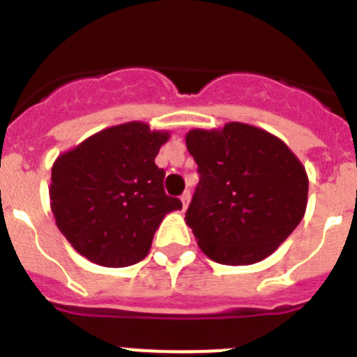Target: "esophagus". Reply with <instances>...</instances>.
Here are the masks:
<instances>
[{"mask_svg":"<svg viewBox=\"0 0 357 357\" xmlns=\"http://www.w3.org/2000/svg\"><path fill=\"white\" fill-rule=\"evenodd\" d=\"M181 200H182V206H184V209H188V204H189V200H191V193H189V191H184V195L181 197Z\"/></svg>","mask_w":357,"mask_h":357,"instance_id":"esophagus-1","label":"esophagus"}]
</instances>
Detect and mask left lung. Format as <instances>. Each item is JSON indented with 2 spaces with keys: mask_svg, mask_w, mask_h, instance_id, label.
<instances>
[{
  "mask_svg": "<svg viewBox=\"0 0 357 357\" xmlns=\"http://www.w3.org/2000/svg\"><path fill=\"white\" fill-rule=\"evenodd\" d=\"M185 146L200 173L185 223L202 252L230 266L273 254L307 206L309 181L295 153L275 135L238 121L189 130Z\"/></svg>",
  "mask_w": 357,
  "mask_h": 357,
  "instance_id": "left-lung-1",
  "label": "left lung"
}]
</instances>
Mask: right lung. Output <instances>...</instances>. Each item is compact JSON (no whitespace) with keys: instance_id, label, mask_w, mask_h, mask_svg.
<instances>
[{"instance_id":"right-lung-1","label":"right lung","mask_w":357,"mask_h":357,"mask_svg":"<svg viewBox=\"0 0 357 357\" xmlns=\"http://www.w3.org/2000/svg\"><path fill=\"white\" fill-rule=\"evenodd\" d=\"M168 132L130 121L91 135L56 157L50 200L59 230L93 263L123 268L148 255L164 216L182 209L164 193L155 157Z\"/></svg>"}]
</instances>
